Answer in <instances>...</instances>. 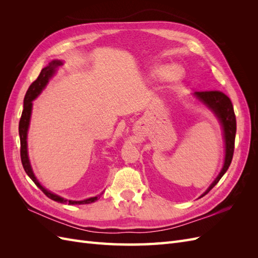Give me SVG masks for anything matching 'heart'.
<instances>
[{
	"label": "heart",
	"instance_id": "b5f03b06",
	"mask_svg": "<svg viewBox=\"0 0 258 258\" xmlns=\"http://www.w3.org/2000/svg\"><path fill=\"white\" fill-rule=\"evenodd\" d=\"M152 75L154 77L167 76L169 81L174 82V81H177L179 77H181L182 71H181V69H179L178 67H171L170 69L169 68L159 67V68H156V69L153 70Z\"/></svg>",
	"mask_w": 258,
	"mask_h": 258
}]
</instances>
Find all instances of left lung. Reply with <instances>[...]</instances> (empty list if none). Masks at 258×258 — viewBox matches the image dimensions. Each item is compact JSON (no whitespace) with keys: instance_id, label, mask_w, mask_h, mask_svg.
Listing matches in <instances>:
<instances>
[{"instance_id":"left-lung-1","label":"left lung","mask_w":258,"mask_h":258,"mask_svg":"<svg viewBox=\"0 0 258 258\" xmlns=\"http://www.w3.org/2000/svg\"><path fill=\"white\" fill-rule=\"evenodd\" d=\"M196 96L200 101H202L209 108L212 110L218 119L221 120L223 130H224V137H225V144H226V154H225V163L224 167L221 171V173L215 178V181L211 184V186L207 189V191L202 195L204 197L213 187L218 183V181L222 178V176L226 173L228 170L233 151H235V139H236V131H237V121H236V115L233 111V106L231 103V100L225 95L224 92L218 90H209V91H198L195 92Z\"/></svg>"}]
</instances>
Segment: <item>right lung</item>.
<instances>
[{"label":"right lung","mask_w":258,"mask_h":258,"mask_svg":"<svg viewBox=\"0 0 258 258\" xmlns=\"http://www.w3.org/2000/svg\"><path fill=\"white\" fill-rule=\"evenodd\" d=\"M62 62L54 60L50 62L49 66L44 68L40 75H38L37 79L30 85V87L28 88L25 99H23V111L20 117V121H19V137H20V158H21V163L22 167L25 169L26 173L29 175V177L32 179V181L35 183V185L40 188L46 196L50 198L53 201L60 202V204H69V205H88L92 204V202L97 201L100 196L96 197H91L89 199L82 200V201H72V200H66L63 198H61L60 196H57L47 189H45L44 187L38 183L36 177L34 176V173L32 171V168L30 166V161L28 158V150H27V132H28V127H29V122H30V116H31V110H32V101L40 95L41 91L44 89L46 84L48 83V80L53 75L54 70H56L57 67L61 66Z\"/></svg>","instance_id":"add662e5"}]
</instances>
